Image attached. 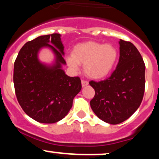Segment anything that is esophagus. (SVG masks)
Segmentation results:
<instances>
[{
	"label": "esophagus",
	"instance_id": "34e87169",
	"mask_svg": "<svg viewBox=\"0 0 159 159\" xmlns=\"http://www.w3.org/2000/svg\"><path fill=\"white\" fill-rule=\"evenodd\" d=\"M81 85H82V87H86V86L88 85V81H85V80H82V81H81Z\"/></svg>",
	"mask_w": 159,
	"mask_h": 159
}]
</instances>
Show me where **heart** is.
I'll use <instances>...</instances> for the list:
<instances>
[{"mask_svg":"<svg viewBox=\"0 0 159 159\" xmlns=\"http://www.w3.org/2000/svg\"><path fill=\"white\" fill-rule=\"evenodd\" d=\"M117 57L118 51L112 44L87 42L75 47L67 63L73 70H78V64H84V71L87 76L100 79L110 73Z\"/></svg>","mask_w":159,"mask_h":159,"instance_id":"b5f03b06","label":"heart"}]
</instances>
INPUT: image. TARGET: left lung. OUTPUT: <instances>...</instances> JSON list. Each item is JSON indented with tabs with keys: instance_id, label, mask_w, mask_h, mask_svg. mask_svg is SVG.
Masks as SVG:
<instances>
[{
	"instance_id": "8db88e82",
	"label": "left lung",
	"mask_w": 159,
	"mask_h": 159,
	"mask_svg": "<svg viewBox=\"0 0 159 159\" xmlns=\"http://www.w3.org/2000/svg\"><path fill=\"white\" fill-rule=\"evenodd\" d=\"M116 68L107 79L90 81L95 90L90 107L104 122L123 123L139 107L145 90V64L138 50L130 42L120 39Z\"/></svg>"
}]
</instances>
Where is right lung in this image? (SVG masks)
<instances>
[{
	"mask_svg": "<svg viewBox=\"0 0 159 159\" xmlns=\"http://www.w3.org/2000/svg\"><path fill=\"white\" fill-rule=\"evenodd\" d=\"M61 35L38 36L24 45L14 63L13 82L16 97L30 117L42 123H54L64 118L81 90L79 77H69L62 66L64 46ZM43 48L53 52L52 65L42 63L38 54Z\"/></svg>",
	"mask_w": 159,
	"mask_h": 159,
	"instance_id": "obj_1",
	"label": "right lung"
}]
</instances>
